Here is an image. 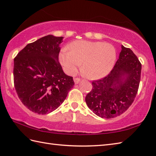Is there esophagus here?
Instances as JSON below:
<instances>
[{"instance_id": "34e87169", "label": "esophagus", "mask_w": 156, "mask_h": 156, "mask_svg": "<svg viewBox=\"0 0 156 156\" xmlns=\"http://www.w3.org/2000/svg\"><path fill=\"white\" fill-rule=\"evenodd\" d=\"M74 82H75L76 84H78L79 82L80 81V78H74Z\"/></svg>"}]
</instances>
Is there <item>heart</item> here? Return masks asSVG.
Instances as JSON below:
<instances>
[{
    "instance_id": "1",
    "label": "heart",
    "mask_w": 156,
    "mask_h": 156,
    "mask_svg": "<svg viewBox=\"0 0 156 156\" xmlns=\"http://www.w3.org/2000/svg\"><path fill=\"white\" fill-rule=\"evenodd\" d=\"M117 51L112 45L102 41L79 40L73 42L69 49H63L59 60L66 72L74 74L82 64L84 74L91 80L107 76L113 68Z\"/></svg>"
}]
</instances>
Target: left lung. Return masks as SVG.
<instances>
[{
	"label": "left lung",
	"mask_w": 156,
	"mask_h": 156,
	"mask_svg": "<svg viewBox=\"0 0 156 156\" xmlns=\"http://www.w3.org/2000/svg\"><path fill=\"white\" fill-rule=\"evenodd\" d=\"M141 64L129 48L121 45L114 68L101 79L93 80L85 101L98 117L111 119L127 110L136 97L141 80Z\"/></svg>",
	"instance_id": "1"
}]
</instances>
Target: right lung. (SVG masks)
Segmentation results:
<instances>
[{"label": "right lung", "instance_id": "1", "mask_svg": "<svg viewBox=\"0 0 156 156\" xmlns=\"http://www.w3.org/2000/svg\"><path fill=\"white\" fill-rule=\"evenodd\" d=\"M63 37L49 35L29 44L14 59L15 88L31 111L45 115L64 101L74 82L58 61Z\"/></svg>", "mask_w": 156, "mask_h": 156}]
</instances>
